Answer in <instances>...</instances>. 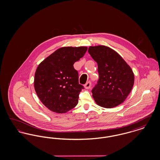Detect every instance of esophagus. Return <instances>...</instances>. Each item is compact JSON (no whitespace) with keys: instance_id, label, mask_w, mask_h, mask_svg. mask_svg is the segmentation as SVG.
Masks as SVG:
<instances>
[{"instance_id":"esophagus-1","label":"esophagus","mask_w":160,"mask_h":160,"mask_svg":"<svg viewBox=\"0 0 160 160\" xmlns=\"http://www.w3.org/2000/svg\"><path fill=\"white\" fill-rule=\"evenodd\" d=\"M91 86V82L90 81H88L86 83L84 84V88L86 89H89Z\"/></svg>"}]
</instances>
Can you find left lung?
<instances>
[{
  "label": "left lung",
  "instance_id": "obj_1",
  "mask_svg": "<svg viewBox=\"0 0 160 160\" xmlns=\"http://www.w3.org/2000/svg\"><path fill=\"white\" fill-rule=\"evenodd\" d=\"M88 52L98 64L99 79L92 90L96 103L108 108L121 104L133 87L132 69L119 54L108 47H90Z\"/></svg>",
  "mask_w": 160,
  "mask_h": 160
}]
</instances>
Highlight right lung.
Returning a JSON list of instances; mask_svg holds the SVG:
<instances>
[{"instance_id": "right-lung-1", "label": "right lung", "mask_w": 160, "mask_h": 160, "mask_svg": "<svg viewBox=\"0 0 160 160\" xmlns=\"http://www.w3.org/2000/svg\"><path fill=\"white\" fill-rule=\"evenodd\" d=\"M87 49L86 47H62L38 65L35 74V90L51 111L64 113L76 106L84 86L78 83V71L73 65Z\"/></svg>"}]
</instances>
